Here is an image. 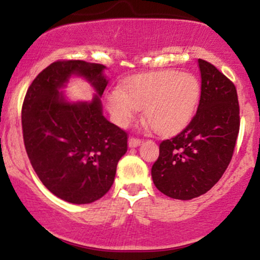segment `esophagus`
I'll return each mask as SVG.
<instances>
[{
	"label": "esophagus",
	"mask_w": 260,
	"mask_h": 260,
	"mask_svg": "<svg viewBox=\"0 0 260 260\" xmlns=\"http://www.w3.org/2000/svg\"><path fill=\"white\" fill-rule=\"evenodd\" d=\"M140 143H142V139L134 138V137H131L129 140H128V145H129V148H137L138 145H140Z\"/></svg>",
	"instance_id": "34e87169"
}]
</instances>
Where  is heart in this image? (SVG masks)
I'll list each match as a JSON object with an SVG mask.
<instances>
[{
	"instance_id": "1",
	"label": "heart",
	"mask_w": 260,
	"mask_h": 260,
	"mask_svg": "<svg viewBox=\"0 0 260 260\" xmlns=\"http://www.w3.org/2000/svg\"><path fill=\"white\" fill-rule=\"evenodd\" d=\"M199 83L193 74L175 70L145 73L129 79L121 91L107 95L110 113L126 126L137 110L144 109L145 121L159 134H172L186 127L194 113Z\"/></svg>"
}]
</instances>
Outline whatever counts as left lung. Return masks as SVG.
Instances as JSON below:
<instances>
[{
    "label": "left lung",
    "instance_id": "obj_1",
    "mask_svg": "<svg viewBox=\"0 0 260 260\" xmlns=\"http://www.w3.org/2000/svg\"><path fill=\"white\" fill-rule=\"evenodd\" d=\"M201 100L192 121L174 138L160 143L151 168L155 187L165 196L189 201L221 178L240 132V105L234 83L214 64L198 59Z\"/></svg>",
    "mask_w": 260,
    "mask_h": 260
}]
</instances>
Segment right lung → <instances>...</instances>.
<instances>
[{
	"mask_svg": "<svg viewBox=\"0 0 260 260\" xmlns=\"http://www.w3.org/2000/svg\"><path fill=\"white\" fill-rule=\"evenodd\" d=\"M105 66L62 59L32 80L22 107L23 139L38 177L52 194L73 204L105 196L115 180L128 136L104 117ZM71 75L84 76L98 92L90 103H68L59 89Z\"/></svg>",
	"mask_w": 260,
	"mask_h": 260,
	"instance_id": "1",
	"label": "right lung"
}]
</instances>
